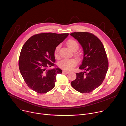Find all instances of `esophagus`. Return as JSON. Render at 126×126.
<instances>
[{
    "label": "esophagus",
    "instance_id": "obj_1",
    "mask_svg": "<svg viewBox=\"0 0 126 126\" xmlns=\"http://www.w3.org/2000/svg\"><path fill=\"white\" fill-rule=\"evenodd\" d=\"M63 74H68V73H69V71L63 70Z\"/></svg>",
    "mask_w": 126,
    "mask_h": 126
}]
</instances>
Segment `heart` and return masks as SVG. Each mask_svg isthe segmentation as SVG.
<instances>
[{
    "mask_svg": "<svg viewBox=\"0 0 126 126\" xmlns=\"http://www.w3.org/2000/svg\"><path fill=\"white\" fill-rule=\"evenodd\" d=\"M67 45L69 49L74 51L77 50L79 48L78 42L74 39H69L67 42ZM60 46L58 45L56 46L55 49V55L57 56L58 55L59 50ZM77 62L76 60L74 59H63L60 61H59L58 63V66L63 69L66 70H69L73 68L75 66H76Z\"/></svg>",
    "mask_w": 126,
    "mask_h": 126,
    "instance_id": "b5f03b06",
    "label": "heart"
}]
</instances>
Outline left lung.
Returning a JSON list of instances; mask_svg holds the SVG:
<instances>
[{
    "instance_id": "1",
    "label": "left lung",
    "mask_w": 126,
    "mask_h": 126,
    "mask_svg": "<svg viewBox=\"0 0 126 126\" xmlns=\"http://www.w3.org/2000/svg\"><path fill=\"white\" fill-rule=\"evenodd\" d=\"M82 45L83 59L79 67L83 70L76 73L71 85L81 93H89L102 84L108 70V61L104 45L94 35L88 32H75L70 34Z\"/></svg>"
}]
</instances>
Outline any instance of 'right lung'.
I'll list each match as a JSON object with an SVG mask.
<instances>
[{
    "label": "right lung",
    "mask_w": 126,
    "mask_h": 126,
    "mask_svg": "<svg viewBox=\"0 0 126 126\" xmlns=\"http://www.w3.org/2000/svg\"><path fill=\"white\" fill-rule=\"evenodd\" d=\"M68 34L45 32L30 38L23 45L19 68L28 86L39 94H44L55 87L56 75L62 71L55 66V49Z\"/></svg>",
    "instance_id": "right-lung-1"
}]
</instances>
